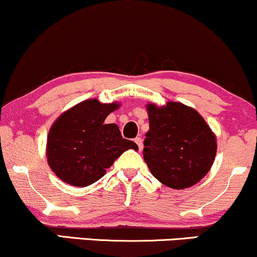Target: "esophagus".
<instances>
[{
	"instance_id": "1",
	"label": "esophagus",
	"mask_w": 257,
	"mask_h": 257,
	"mask_svg": "<svg viewBox=\"0 0 257 257\" xmlns=\"http://www.w3.org/2000/svg\"><path fill=\"white\" fill-rule=\"evenodd\" d=\"M135 142H136V144L138 146V148H140V151H142V148H143L142 138H141V137H136V138H135Z\"/></svg>"
}]
</instances>
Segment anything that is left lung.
<instances>
[{
  "mask_svg": "<svg viewBox=\"0 0 257 257\" xmlns=\"http://www.w3.org/2000/svg\"><path fill=\"white\" fill-rule=\"evenodd\" d=\"M143 158L152 175L174 189L197 184L214 164L217 141L195 109L178 102L147 104Z\"/></svg>",
  "mask_w": 257,
  "mask_h": 257,
  "instance_id": "8db88e82",
  "label": "left lung"
}]
</instances>
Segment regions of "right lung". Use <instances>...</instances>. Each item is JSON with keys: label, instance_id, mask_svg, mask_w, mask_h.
Returning a JSON list of instances; mask_svg holds the SVG:
<instances>
[{"label": "right lung", "instance_id": "add662e5", "mask_svg": "<svg viewBox=\"0 0 257 257\" xmlns=\"http://www.w3.org/2000/svg\"><path fill=\"white\" fill-rule=\"evenodd\" d=\"M120 103L86 99L60 114L51 126L46 157L63 182L86 187L97 182L125 151L137 144L121 136L116 123H105Z\"/></svg>", "mask_w": 257, "mask_h": 257}]
</instances>
